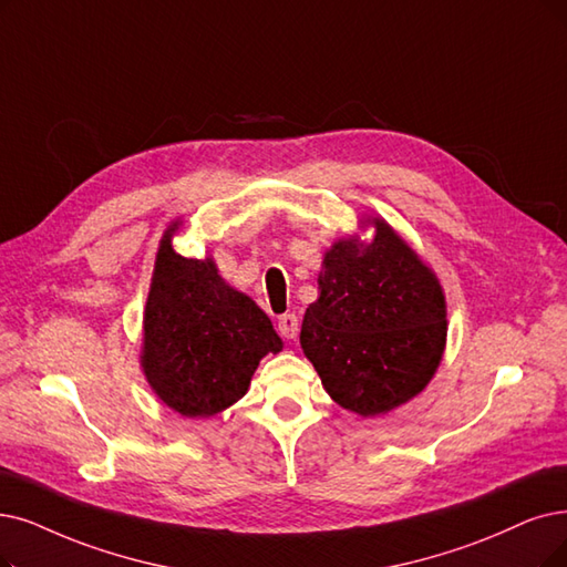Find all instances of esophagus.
I'll return each mask as SVG.
<instances>
[{
    "label": "esophagus",
    "instance_id": "esophagus-1",
    "mask_svg": "<svg viewBox=\"0 0 567 567\" xmlns=\"http://www.w3.org/2000/svg\"><path fill=\"white\" fill-rule=\"evenodd\" d=\"M298 330H300V321H298L296 313H284V316H279V332H281V337L296 339V337H298Z\"/></svg>",
    "mask_w": 567,
    "mask_h": 567
}]
</instances>
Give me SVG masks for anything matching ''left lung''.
<instances>
[{
  "instance_id": "1",
  "label": "left lung",
  "mask_w": 567,
  "mask_h": 567,
  "mask_svg": "<svg viewBox=\"0 0 567 567\" xmlns=\"http://www.w3.org/2000/svg\"><path fill=\"white\" fill-rule=\"evenodd\" d=\"M326 248L319 298L305 311L300 344L328 395L374 419L419 395L446 347L444 288L427 262L381 216Z\"/></svg>"
}]
</instances>
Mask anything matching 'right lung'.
<instances>
[{
	"label": "right lung",
	"instance_id": "obj_1",
	"mask_svg": "<svg viewBox=\"0 0 567 567\" xmlns=\"http://www.w3.org/2000/svg\"><path fill=\"white\" fill-rule=\"evenodd\" d=\"M176 218L157 246L140 365L172 412L209 419L241 400L267 353L284 349L269 316L218 275L214 256L174 251Z\"/></svg>",
	"mask_w": 567,
	"mask_h": 567
}]
</instances>
